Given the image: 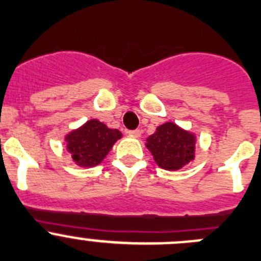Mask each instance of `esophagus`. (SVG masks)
<instances>
[{
	"mask_svg": "<svg viewBox=\"0 0 261 261\" xmlns=\"http://www.w3.org/2000/svg\"><path fill=\"white\" fill-rule=\"evenodd\" d=\"M128 135H130L131 138H140V135H142V131H140V130H130V131H128Z\"/></svg>",
	"mask_w": 261,
	"mask_h": 261,
	"instance_id": "34e87169",
	"label": "esophagus"
}]
</instances>
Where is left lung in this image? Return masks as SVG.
<instances>
[{
    "label": "left lung",
    "mask_w": 261,
    "mask_h": 261,
    "mask_svg": "<svg viewBox=\"0 0 261 261\" xmlns=\"http://www.w3.org/2000/svg\"><path fill=\"white\" fill-rule=\"evenodd\" d=\"M194 144V136L172 122L158 126L155 133L147 139V148L154 161L166 170H179L193 160Z\"/></svg>",
    "instance_id": "obj_1"
}]
</instances>
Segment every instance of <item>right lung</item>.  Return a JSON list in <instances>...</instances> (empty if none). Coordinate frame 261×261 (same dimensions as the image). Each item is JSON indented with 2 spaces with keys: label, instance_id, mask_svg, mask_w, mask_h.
Masks as SVG:
<instances>
[{
  "label": "right lung",
  "instance_id": "obj_1",
  "mask_svg": "<svg viewBox=\"0 0 261 261\" xmlns=\"http://www.w3.org/2000/svg\"><path fill=\"white\" fill-rule=\"evenodd\" d=\"M122 136L116 128H108L97 119H91L79 130L68 134L67 149L80 166H96L106 158L114 143Z\"/></svg>",
  "mask_w": 261,
  "mask_h": 261
}]
</instances>
